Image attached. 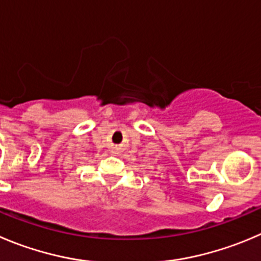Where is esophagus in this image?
<instances>
[{
  "label": "esophagus",
  "instance_id": "34e87169",
  "mask_svg": "<svg viewBox=\"0 0 261 261\" xmlns=\"http://www.w3.org/2000/svg\"><path fill=\"white\" fill-rule=\"evenodd\" d=\"M119 150H120V148H118V147H113V151H111V152H113L114 155H116V153H119Z\"/></svg>",
  "mask_w": 261,
  "mask_h": 261
}]
</instances>
